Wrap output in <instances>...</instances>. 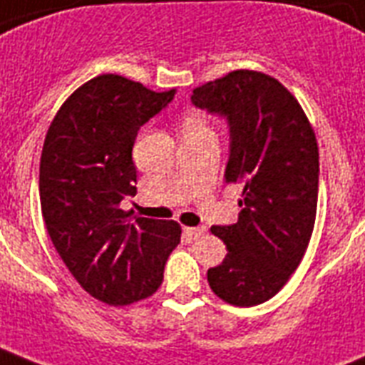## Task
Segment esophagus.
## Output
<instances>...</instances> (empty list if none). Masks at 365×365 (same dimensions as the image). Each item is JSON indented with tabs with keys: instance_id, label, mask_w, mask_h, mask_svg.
Instances as JSON below:
<instances>
[{
	"instance_id": "34e87169",
	"label": "esophagus",
	"mask_w": 365,
	"mask_h": 365,
	"mask_svg": "<svg viewBox=\"0 0 365 365\" xmlns=\"http://www.w3.org/2000/svg\"><path fill=\"white\" fill-rule=\"evenodd\" d=\"M205 227H185V233H187L191 239H201L205 235Z\"/></svg>"
}]
</instances>
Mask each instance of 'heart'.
Listing matches in <instances>:
<instances>
[{"mask_svg": "<svg viewBox=\"0 0 365 365\" xmlns=\"http://www.w3.org/2000/svg\"><path fill=\"white\" fill-rule=\"evenodd\" d=\"M183 133H210L214 132L212 124L207 116L197 110H191L183 116Z\"/></svg>", "mask_w": 365, "mask_h": 365, "instance_id": "b5f03b06", "label": "heart"}]
</instances>
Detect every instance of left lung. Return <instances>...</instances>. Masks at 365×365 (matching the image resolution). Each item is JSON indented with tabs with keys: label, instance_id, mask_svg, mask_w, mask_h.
<instances>
[{
	"label": "left lung",
	"instance_id": "left-lung-1",
	"mask_svg": "<svg viewBox=\"0 0 365 365\" xmlns=\"http://www.w3.org/2000/svg\"><path fill=\"white\" fill-rule=\"evenodd\" d=\"M193 103L227 116V183H243L237 224L212 226L227 247L208 285L227 304L257 306L283 289L304 257L318 208V139L297 97L258 71L195 88Z\"/></svg>",
	"mask_w": 365,
	"mask_h": 365
}]
</instances>
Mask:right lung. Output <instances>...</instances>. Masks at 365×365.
Here are the masks:
<instances>
[{"mask_svg":"<svg viewBox=\"0 0 365 365\" xmlns=\"http://www.w3.org/2000/svg\"><path fill=\"white\" fill-rule=\"evenodd\" d=\"M176 90L153 91L120 74H101L72 91L49 124L40 158V205L47 233L86 293L126 306L157 293L164 264L182 237L170 220L135 218L120 201L135 195L132 147L139 126Z\"/></svg>","mask_w":365,"mask_h":365,"instance_id":"right-lung-1","label":"right lung"}]
</instances>
